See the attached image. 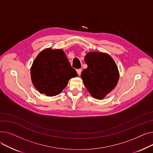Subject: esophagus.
Instances as JSON below:
<instances>
[{
	"label": "esophagus",
	"instance_id": "esophagus-1",
	"mask_svg": "<svg viewBox=\"0 0 153 153\" xmlns=\"http://www.w3.org/2000/svg\"><path fill=\"white\" fill-rule=\"evenodd\" d=\"M76 71H77V72L78 75L79 76V75H81V74L82 69H77V70H76Z\"/></svg>",
	"mask_w": 153,
	"mask_h": 153
}]
</instances>
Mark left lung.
Wrapping results in <instances>:
<instances>
[{
	"label": "left lung",
	"instance_id": "left-lung-1",
	"mask_svg": "<svg viewBox=\"0 0 153 153\" xmlns=\"http://www.w3.org/2000/svg\"><path fill=\"white\" fill-rule=\"evenodd\" d=\"M84 61L87 68L81 72L84 84L93 97L103 99L118 82L117 64L109 54L102 52L87 53Z\"/></svg>",
	"mask_w": 153,
	"mask_h": 153
}]
</instances>
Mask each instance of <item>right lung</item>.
Masks as SVG:
<instances>
[{"label":"right lung","mask_w":153,"mask_h":153,"mask_svg":"<svg viewBox=\"0 0 153 153\" xmlns=\"http://www.w3.org/2000/svg\"><path fill=\"white\" fill-rule=\"evenodd\" d=\"M30 74L36 90L49 97L59 94L69 79L77 76L64 51L50 48L38 54L32 64Z\"/></svg>","instance_id":"add662e5"}]
</instances>
